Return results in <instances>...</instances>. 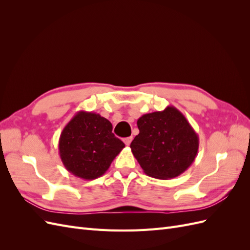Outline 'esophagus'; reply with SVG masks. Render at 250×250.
I'll use <instances>...</instances> for the list:
<instances>
[{"mask_svg":"<svg viewBox=\"0 0 250 250\" xmlns=\"http://www.w3.org/2000/svg\"><path fill=\"white\" fill-rule=\"evenodd\" d=\"M131 141H132V137H129V138H126V139H124V143H125V145L129 146V145H130V143H131Z\"/></svg>","mask_w":250,"mask_h":250,"instance_id":"esophagus-1","label":"esophagus"}]
</instances>
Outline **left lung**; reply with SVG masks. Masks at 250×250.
Here are the masks:
<instances>
[{
	"label": "left lung",
	"mask_w": 250,
	"mask_h": 250,
	"mask_svg": "<svg viewBox=\"0 0 250 250\" xmlns=\"http://www.w3.org/2000/svg\"><path fill=\"white\" fill-rule=\"evenodd\" d=\"M137 124L140 133L130 148L148 176L171 179L193 164L198 152V134L176 107L146 113Z\"/></svg>",
	"instance_id": "1"
}]
</instances>
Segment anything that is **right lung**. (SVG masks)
<instances>
[{
    "label": "right lung",
    "mask_w": 250,
    "mask_h": 250,
    "mask_svg": "<svg viewBox=\"0 0 250 250\" xmlns=\"http://www.w3.org/2000/svg\"><path fill=\"white\" fill-rule=\"evenodd\" d=\"M125 144L112 133V125L99 113L78 111L60 134L59 155L75 176L92 180L102 176Z\"/></svg>",
    "instance_id": "1"
}]
</instances>
